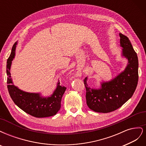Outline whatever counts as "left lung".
Returning <instances> with one entry per match:
<instances>
[{
	"mask_svg": "<svg viewBox=\"0 0 146 146\" xmlns=\"http://www.w3.org/2000/svg\"><path fill=\"white\" fill-rule=\"evenodd\" d=\"M122 55L129 63L125 70L108 82L102 83L99 90L91 89L84 79L86 104L91 110L107 113L114 111L131 98L138 82V59L129 38L119 33Z\"/></svg>",
	"mask_w": 146,
	"mask_h": 146,
	"instance_id": "left-lung-1",
	"label": "left lung"
}]
</instances>
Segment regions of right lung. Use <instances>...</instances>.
I'll return each instance as SVG.
<instances>
[{
	"label": "right lung",
	"mask_w": 146,
	"mask_h": 146,
	"mask_svg": "<svg viewBox=\"0 0 146 146\" xmlns=\"http://www.w3.org/2000/svg\"><path fill=\"white\" fill-rule=\"evenodd\" d=\"M15 42L13 46L11 54L7 60V88L14 103L24 111L36 117H46L55 115L61 108V101L66 88L57 84L54 93L48 98H42L39 94L29 93L21 91L13 85L10 74L11 61L15 55Z\"/></svg>",
	"instance_id": "1"
}]
</instances>
